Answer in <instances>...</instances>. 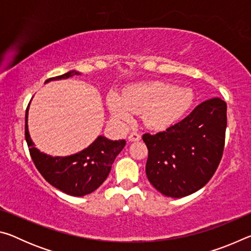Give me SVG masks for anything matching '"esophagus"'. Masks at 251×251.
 Returning a JSON list of instances; mask_svg holds the SVG:
<instances>
[{"mask_svg": "<svg viewBox=\"0 0 251 251\" xmlns=\"http://www.w3.org/2000/svg\"><path fill=\"white\" fill-rule=\"evenodd\" d=\"M141 138H142L141 134L136 133V131H133V133H130L129 136H128L129 142H137V141H139V139H141Z\"/></svg>", "mask_w": 251, "mask_h": 251, "instance_id": "1", "label": "esophagus"}]
</instances>
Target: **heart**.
Instances as JSON below:
<instances>
[{
	"instance_id": "b5f03b06",
	"label": "heart",
	"mask_w": 251,
	"mask_h": 251,
	"mask_svg": "<svg viewBox=\"0 0 251 251\" xmlns=\"http://www.w3.org/2000/svg\"><path fill=\"white\" fill-rule=\"evenodd\" d=\"M194 101L192 90L164 82L136 84L127 88L123 97L110 94L108 108L117 121H127L134 113L151 128H165L185 115Z\"/></svg>"
}]
</instances>
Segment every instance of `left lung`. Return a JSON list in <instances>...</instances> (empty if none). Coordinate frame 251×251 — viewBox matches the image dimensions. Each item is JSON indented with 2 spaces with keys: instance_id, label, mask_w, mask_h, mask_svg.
<instances>
[{
  "instance_id": "8db88e82",
  "label": "left lung",
  "mask_w": 251,
  "mask_h": 251,
  "mask_svg": "<svg viewBox=\"0 0 251 251\" xmlns=\"http://www.w3.org/2000/svg\"><path fill=\"white\" fill-rule=\"evenodd\" d=\"M227 104L207 100L184 120L156 134L143 135L148 150L146 175L165 196L180 198L202 188L222 160Z\"/></svg>"
}]
</instances>
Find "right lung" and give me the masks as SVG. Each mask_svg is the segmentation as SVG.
<instances>
[{
    "instance_id": "obj_1",
    "label": "right lung",
    "mask_w": 251,
    "mask_h": 251,
    "mask_svg": "<svg viewBox=\"0 0 251 251\" xmlns=\"http://www.w3.org/2000/svg\"><path fill=\"white\" fill-rule=\"evenodd\" d=\"M73 75H79V73L72 71L56 77H50L46 82L69 78ZM27 109L28 106L25 114V139L33 163L44 179L55 188L75 197L85 196L99 188L107 178L116 156L125 147V139L109 141L104 136H99L86 150L75 155L67 157L45 155L34 147L29 137Z\"/></svg>"
}]
</instances>
